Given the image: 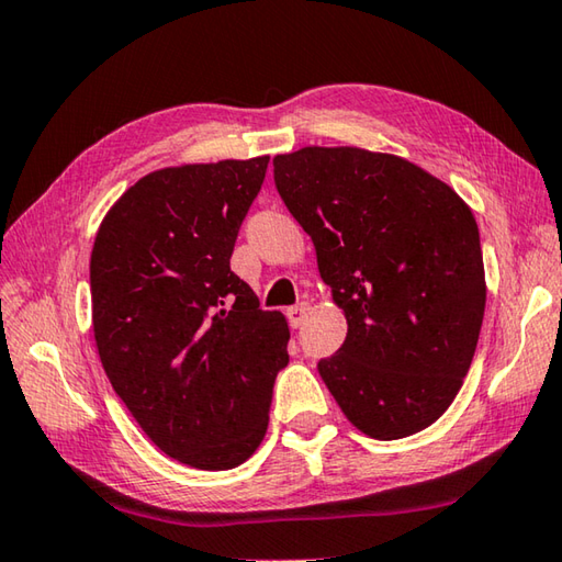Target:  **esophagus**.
<instances>
[{
    "label": "esophagus",
    "mask_w": 562,
    "mask_h": 562,
    "mask_svg": "<svg viewBox=\"0 0 562 562\" xmlns=\"http://www.w3.org/2000/svg\"><path fill=\"white\" fill-rule=\"evenodd\" d=\"M310 314V304L302 302V304H294V307L288 310V319H290V326L292 329H297V326L304 324V319H307Z\"/></svg>",
    "instance_id": "1"
}]
</instances>
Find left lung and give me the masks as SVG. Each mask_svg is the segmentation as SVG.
Here are the masks:
<instances>
[{"instance_id": "obj_1", "label": "left lung", "mask_w": 562, "mask_h": 562, "mask_svg": "<svg viewBox=\"0 0 562 562\" xmlns=\"http://www.w3.org/2000/svg\"><path fill=\"white\" fill-rule=\"evenodd\" d=\"M272 167L349 324L341 349L316 366L322 381L373 440L425 430L462 387L484 319L472 209L385 151L302 147Z\"/></svg>"}]
</instances>
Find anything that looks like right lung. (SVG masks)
Masks as SVG:
<instances>
[{
    "label": "right lung",
    "mask_w": 562,
    "mask_h": 562,
    "mask_svg": "<svg viewBox=\"0 0 562 562\" xmlns=\"http://www.w3.org/2000/svg\"><path fill=\"white\" fill-rule=\"evenodd\" d=\"M270 157L157 169L112 203L90 255L100 363L145 435L206 472L246 462L290 361L282 312L231 272Z\"/></svg>",
    "instance_id": "add662e5"
}]
</instances>
